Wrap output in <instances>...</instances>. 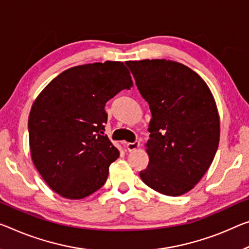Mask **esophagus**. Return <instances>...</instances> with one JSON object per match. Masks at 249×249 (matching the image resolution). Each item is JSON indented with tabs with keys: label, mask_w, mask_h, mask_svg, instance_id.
<instances>
[{
	"label": "esophagus",
	"mask_w": 249,
	"mask_h": 249,
	"mask_svg": "<svg viewBox=\"0 0 249 249\" xmlns=\"http://www.w3.org/2000/svg\"><path fill=\"white\" fill-rule=\"evenodd\" d=\"M139 146H140V143L138 142V141H135V142L127 143V149L129 151H135L138 148H139Z\"/></svg>",
	"instance_id": "34e87169"
}]
</instances>
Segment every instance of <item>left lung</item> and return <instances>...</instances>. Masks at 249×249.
<instances>
[{
	"label": "left lung",
	"mask_w": 249,
	"mask_h": 249,
	"mask_svg": "<svg viewBox=\"0 0 249 249\" xmlns=\"http://www.w3.org/2000/svg\"><path fill=\"white\" fill-rule=\"evenodd\" d=\"M140 94L151 111L147 186L180 196L199 182L215 158L220 124L215 99L196 72L175 61H128Z\"/></svg>",
	"instance_id": "left-lung-1"
}]
</instances>
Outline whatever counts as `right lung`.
Listing matches in <instances>:
<instances>
[{"label": "right lung", "instance_id": "add662e5", "mask_svg": "<svg viewBox=\"0 0 249 249\" xmlns=\"http://www.w3.org/2000/svg\"><path fill=\"white\" fill-rule=\"evenodd\" d=\"M131 87L124 64L106 61L68 69L37 95L28 124L32 161L61 197L82 199L105 185L120 155L105 135V106Z\"/></svg>", "mask_w": 249, "mask_h": 249}]
</instances>
